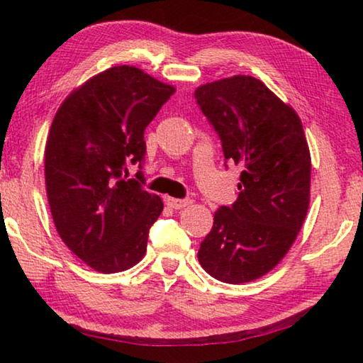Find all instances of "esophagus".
Returning <instances> with one entry per match:
<instances>
[{
    "instance_id": "esophagus-1",
    "label": "esophagus",
    "mask_w": 363,
    "mask_h": 363,
    "mask_svg": "<svg viewBox=\"0 0 363 363\" xmlns=\"http://www.w3.org/2000/svg\"><path fill=\"white\" fill-rule=\"evenodd\" d=\"M164 201H167V205L169 208H173V210H181V208H186L194 203L190 199H171V196H167V200Z\"/></svg>"
}]
</instances>
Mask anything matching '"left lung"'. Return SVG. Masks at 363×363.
Returning <instances> with one entry per match:
<instances>
[{"label":"left lung","instance_id":"8db88e82","mask_svg":"<svg viewBox=\"0 0 363 363\" xmlns=\"http://www.w3.org/2000/svg\"><path fill=\"white\" fill-rule=\"evenodd\" d=\"M196 104L242 168L238 199L214 213L199 261L224 284L266 275L296 240L309 208L311 153L298 113L255 77L235 75L195 91Z\"/></svg>","mask_w":363,"mask_h":363}]
</instances>
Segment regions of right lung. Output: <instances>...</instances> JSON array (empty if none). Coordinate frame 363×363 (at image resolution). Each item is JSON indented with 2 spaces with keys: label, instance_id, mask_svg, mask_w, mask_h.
<instances>
[{
  "label": "right lung",
  "instance_id": "right-lung-1",
  "mask_svg": "<svg viewBox=\"0 0 363 363\" xmlns=\"http://www.w3.org/2000/svg\"><path fill=\"white\" fill-rule=\"evenodd\" d=\"M138 67H112L72 91L59 107L45 150V179L54 225L73 255L102 274L143 259L163 201L126 179L143 169L144 131L174 93Z\"/></svg>",
  "mask_w": 363,
  "mask_h": 363
}]
</instances>
